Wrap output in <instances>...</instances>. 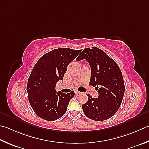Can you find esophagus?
I'll return each mask as SVG.
<instances>
[{
	"label": "esophagus",
	"mask_w": 149,
	"mask_h": 149,
	"mask_svg": "<svg viewBox=\"0 0 149 149\" xmlns=\"http://www.w3.org/2000/svg\"><path fill=\"white\" fill-rule=\"evenodd\" d=\"M81 92H79V91H75V94H81Z\"/></svg>",
	"instance_id": "obj_1"
}]
</instances>
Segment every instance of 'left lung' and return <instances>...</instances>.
Masks as SVG:
<instances>
[{
	"mask_svg": "<svg viewBox=\"0 0 149 149\" xmlns=\"http://www.w3.org/2000/svg\"><path fill=\"white\" fill-rule=\"evenodd\" d=\"M85 58L91 68L89 85L97 86L99 96L94 98L88 94V101L82 105L83 111L90 119L107 120L115 114L123 101L125 86L121 70L111 58L98 47L85 48L76 60Z\"/></svg>",
	"mask_w": 149,
	"mask_h": 149,
	"instance_id": "1",
	"label": "left lung"
}]
</instances>
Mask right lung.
Returning <instances> with one entry per match:
<instances>
[{
  "label": "right lung",
  "mask_w": 149,
  "mask_h": 149,
  "mask_svg": "<svg viewBox=\"0 0 149 149\" xmlns=\"http://www.w3.org/2000/svg\"><path fill=\"white\" fill-rule=\"evenodd\" d=\"M81 51L65 47L56 49L45 53L34 65L28 79L27 93L30 104L39 117L53 121L65 114L75 93H56V83L63 79L68 65Z\"/></svg>",
  "instance_id": "obj_1"
}]
</instances>
